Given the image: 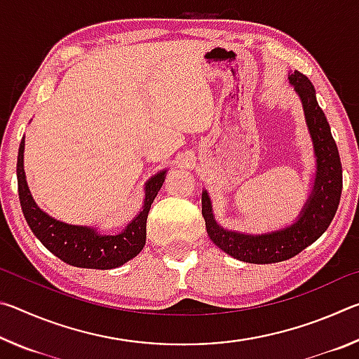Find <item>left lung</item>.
Listing matches in <instances>:
<instances>
[{
    "instance_id": "1",
    "label": "left lung",
    "mask_w": 359,
    "mask_h": 359,
    "mask_svg": "<svg viewBox=\"0 0 359 359\" xmlns=\"http://www.w3.org/2000/svg\"><path fill=\"white\" fill-rule=\"evenodd\" d=\"M290 82L294 85V90L302 101L317 155L313 190L297 222L269 234L250 236L233 233L218 226L212 215L210 199L208 193L203 191V217L209 238L223 252L245 263L271 264L296 257L325 233L339 208L342 193V165L330 123L315 98L312 82L299 71L290 74Z\"/></svg>"
}]
</instances>
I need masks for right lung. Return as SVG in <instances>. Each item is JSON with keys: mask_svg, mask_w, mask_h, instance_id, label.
Wrapping results in <instances>:
<instances>
[{"mask_svg": "<svg viewBox=\"0 0 359 359\" xmlns=\"http://www.w3.org/2000/svg\"><path fill=\"white\" fill-rule=\"evenodd\" d=\"M23 150L25 139H22L17 156V182L23 215L28 226L48 252H52L66 264L87 269H114L136 257L145 245V224L150 205L154 203L163 182L165 171L154 175L145 185L144 209L120 234H98L93 228L74 226L58 222L44 214L29 194L25 171H23Z\"/></svg>", "mask_w": 359, "mask_h": 359, "instance_id": "obj_1", "label": "right lung"}]
</instances>
